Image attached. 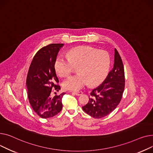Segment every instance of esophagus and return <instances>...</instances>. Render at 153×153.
<instances>
[{
    "label": "esophagus",
    "mask_w": 153,
    "mask_h": 153,
    "mask_svg": "<svg viewBox=\"0 0 153 153\" xmlns=\"http://www.w3.org/2000/svg\"><path fill=\"white\" fill-rule=\"evenodd\" d=\"M73 93L76 94V96H80L83 94V92L82 91H75V92H73Z\"/></svg>",
    "instance_id": "1"
}]
</instances>
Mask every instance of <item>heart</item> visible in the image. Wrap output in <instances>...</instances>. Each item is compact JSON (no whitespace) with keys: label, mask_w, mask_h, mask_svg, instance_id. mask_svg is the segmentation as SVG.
<instances>
[{"label":"heart","mask_w":153,"mask_h":153,"mask_svg":"<svg viewBox=\"0 0 153 153\" xmlns=\"http://www.w3.org/2000/svg\"><path fill=\"white\" fill-rule=\"evenodd\" d=\"M111 63L110 56L106 51L79 46L70 50L68 57L59 56L54 67L59 75L67 76L78 67V74L69 76L62 83L65 89L78 91L89 83L91 86L101 84L109 73Z\"/></svg>","instance_id":"heart-1"}]
</instances>
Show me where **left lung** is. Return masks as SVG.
Returning a JSON list of instances; mask_svg holds the SVG:
<instances>
[{"mask_svg":"<svg viewBox=\"0 0 153 153\" xmlns=\"http://www.w3.org/2000/svg\"><path fill=\"white\" fill-rule=\"evenodd\" d=\"M125 88V73L122 59L115 49L114 64L102 83L93 89L83 110L96 119L104 117L120 103Z\"/></svg>","mask_w":153,"mask_h":153,"instance_id":"8db88e82","label":"left lung"}]
</instances>
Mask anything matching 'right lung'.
Here are the masks:
<instances>
[{"label":"right lung","mask_w":153,"mask_h":153,"mask_svg":"<svg viewBox=\"0 0 153 153\" xmlns=\"http://www.w3.org/2000/svg\"><path fill=\"white\" fill-rule=\"evenodd\" d=\"M64 44H51L39 49L34 56L26 78L28 97L33 109L40 117L48 119L62 109V100L65 93L51 96L52 89L59 91L54 63Z\"/></svg>","instance_id":"obj_1"}]
</instances>
